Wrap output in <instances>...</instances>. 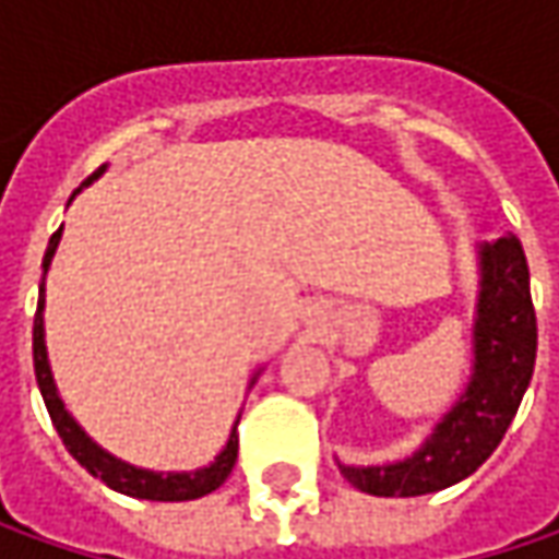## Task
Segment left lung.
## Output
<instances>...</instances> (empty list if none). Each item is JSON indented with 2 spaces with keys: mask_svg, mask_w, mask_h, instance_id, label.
Wrapping results in <instances>:
<instances>
[{
  "mask_svg": "<svg viewBox=\"0 0 559 559\" xmlns=\"http://www.w3.org/2000/svg\"><path fill=\"white\" fill-rule=\"evenodd\" d=\"M478 269L475 369L463 397L413 456L388 466H341L353 488L376 498H419L463 481L498 450L532 381L538 322L516 234L481 243Z\"/></svg>",
  "mask_w": 559,
  "mask_h": 559,
  "instance_id": "8db88e82",
  "label": "left lung"
}]
</instances>
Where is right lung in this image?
<instances>
[{
  "label": "right lung",
  "instance_id": "1",
  "mask_svg": "<svg viewBox=\"0 0 559 559\" xmlns=\"http://www.w3.org/2000/svg\"><path fill=\"white\" fill-rule=\"evenodd\" d=\"M103 171V168H99ZM96 171V175H99ZM93 175V178H96ZM86 178V183L93 181ZM61 240V228L52 237H49V247H46V255H43V272L49 269L52 255H56V247ZM43 304H46V287L39 284V304L37 316H34V372H37L39 394H43V403L49 409V419L59 431L61 444L68 448V453L84 466L86 473L96 475L99 481H106L111 491H121L128 498L140 500H197L212 495L215 488L225 485V478L231 475L234 463H237V435L231 431L228 438V448L222 450L215 456V463L206 466V469H197V473H150V469H136L131 463H121L115 460L111 453H106L103 448H96L90 438L84 435V428L71 419V413L64 409L59 391H56V381H52V372H49V359H46V341H43Z\"/></svg>",
  "mask_w": 559,
  "mask_h": 559
}]
</instances>
